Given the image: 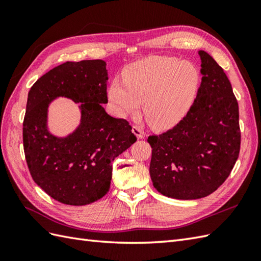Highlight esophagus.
<instances>
[{"instance_id":"1","label":"esophagus","mask_w":261,"mask_h":261,"mask_svg":"<svg viewBox=\"0 0 261 261\" xmlns=\"http://www.w3.org/2000/svg\"><path fill=\"white\" fill-rule=\"evenodd\" d=\"M132 132H134V134L137 136L138 139H143V138H145V136H146L145 132H143V130L138 125L132 126Z\"/></svg>"}]
</instances>
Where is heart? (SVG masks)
<instances>
[{
	"mask_svg": "<svg viewBox=\"0 0 261 261\" xmlns=\"http://www.w3.org/2000/svg\"><path fill=\"white\" fill-rule=\"evenodd\" d=\"M199 85V73L192 63L157 56L131 65L124 81L114 80L109 98L120 116L140 108L149 123L165 129L177 123L191 108Z\"/></svg>",
	"mask_w": 261,
	"mask_h": 261,
	"instance_id": "b5f03b06",
	"label": "heart"
}]
</instances>
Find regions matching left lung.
<instances>
[{
    "label": "left lung",
    "mask_w": 261,
    "mask_h": 261,
    "mask_svg": "<svg viewBox=\"0 0 261 261\" xmlns=\"http://www.w3.org/2000/svg\"><path fill=\"white\" fill-rule=\"evenodd\" d=\"M196 98L173 129L149 136L150 177L165 196L196 199L215 192L239 157V107L223 68L203 50Z\"/></svg>",
    "instance_id": "left-lung-1"
}]
</instances>
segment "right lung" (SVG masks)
I'll use <instances>...</instances> for the list:
<instances>
[{"label": "right lung", "mask_w": 261, "mask_h": 261, "mask_svg": "<svg viewBox=\"0 0 261 261\" xmlns=\"http://www.w3.org/2000/svg\"><path fill=\"white\" fill-rule=\"evenodd\" d=\"M104 60L66 62L41 76L28 94L23 149L32 179L67 205H86L110 190L112 163L137 137L124 119L105 112L109 80ZM65 96L81 103V124L66 138L46 129L47 107Z\"/></svg>", "instance_id": "right-lung-1"}]
</instances>
